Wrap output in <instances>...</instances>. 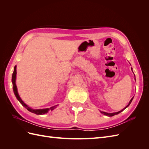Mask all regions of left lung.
Instances as JSON below:
<instances>
[{"label": "left lung", "mask_w": 149, "mask_h": 149, "mask_svg": "<svg viewBox=\"0 0 149 149\" xmlns=\"http://www.w3.org/2000/svg\"><path fill=\"white\" fill-rule=\"evenodd\" d=\"M135 76V75H134ZM135 79H136V77H135ZM133 98H134V97L131 99V100H130V101H129V104H128V105L126 106V107H125L124 109H123V110H121V111H119V112H113V113H108V112H103V111H100L102 114H104V115H106V116H109V117H111V116H114V115H117V114H119L120 112H121L122 111H124L125 108H127L129 105H130V104L131 103V102H132V101L133 100Z\"/></svg>", "instance_id": "1"}]
</instances>
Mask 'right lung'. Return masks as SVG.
<instances>
[{
  "mask_svg": "<svg viewBox=\"0 0 149 149\" xmlns=\"http://www.w3.org/2000/svg\"><path fill=\"white\" fill-rule=\"evenodd\" d=\"M16 74H17V66H15L14 67V71L13 72V74H12V84H13V92H14L15 95L17 97V99L18 100L20 103L25 108H26V109L28 111H29L30 112H32V113H34L35 114H37V115H42L44 114H46L48 112V111L49 110H53L55 108L58 106H54L53 107H51L50 108H47V109H33L30 108V107H29L24 102V101L21 100V98L20 97L19 95V93H18L17 91V86L15 84V79H16Z\"/></svg>",
  "mask_w": 149,
  "mask_h": 149,
  "instance_id": "obj_1",
  "label": "right lung"
}]
</instances>
